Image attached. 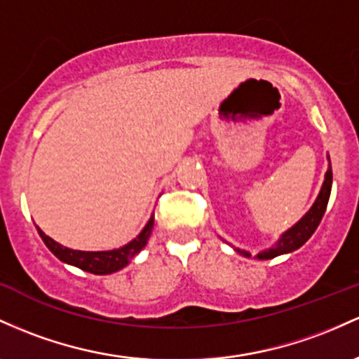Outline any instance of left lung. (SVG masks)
Returning a JSON list of instances; mask_svg holds the SVG:
<instances>
[{
	"mask_svg": "<svg viewBox=\"0 0 359 359\" xmlns=\"http://www.w3.org/2000/svg\"><path fill=\"white\" fill-rule=\"evenodd\" d=\"M327 160H329V167H327L324 184H322L320 192H318L317 199H315L312 208L305 212V216H303L300 222L293 224L290 230H286L273 247L259 252V254L255 255V259L267 261V259H274L278 257V255L290 254V252L298 250L303 243H305L306 240L315 233V230H317V226L320 224L322 216H324V212L327 210V203H329V198H330V189H332V167H330L329 155H327ZM233 250L237 252V254L243 255V257H252L250 252L238 249V247H233Z\"/></svg>",
	"mask_w": 359,
	"mask_h": 359,
	"instance_id": "8db88e82",
	"label": "left lung"
}]
</instances>
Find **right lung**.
Masks as SVG:
<instances>
[{
  "instance_id": "1",
  "label": "right lung",
  "mask_w": 359,
  "mask_h": 359,
  "mask_svg": "<svg viewBox=\"0 0 359 359\" xmlns=\"http://www.w3.org/2000/svg\"><path fill=\"white\" fill-rule=\"evenodd\" d=\"M153 223H155V218H153L151 215L149 216L148 223L144 224L141 233L137 235L135 240H131V242L126 243V245L119 247V249L98 250V252L68 249V247L57 243L56 240L47 237L39 226H37V231L39 235H41V238L44 240L47 249L53 252L59 261L69 264V266L80 267V269L86 271V273L102 276V274H112V273H117V271H121L122 267H126L133 261V259H135V255H137L141 250H143V247L148 243L149 235H151Z\"/></svg>"
}]
</instances>
